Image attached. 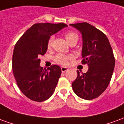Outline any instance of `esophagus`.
I'll return each instance as SVG.
<instances>
[{
  "instance_id": "esophagus-1",
  "label": "esophagus",
  "mask_w": 124,
  "mask_h": 124,
  "mask_svg": "<svg viewBox=\"0 0 124 124\" xmlns=\"http://www.w3.org/2000/svg\"><path fill=\"white\" fill-rule=\"evenodd\" d=\"M61 71L62 72H65L66 71L68 70V68H67L65 67H61Z\"/></svg>"
}]
</instances>
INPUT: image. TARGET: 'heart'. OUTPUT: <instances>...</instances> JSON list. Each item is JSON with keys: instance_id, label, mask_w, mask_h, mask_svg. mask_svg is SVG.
<instances>
[{"instance_id": "b5f03b06", "label": "heart", "mask_w": 124, "mask_h": 124, "mask_svg": "<svg viewBox=\"0 0 124 124\" xmlns=\"http://www.w3.org/2000/svg\"><path fill=\"white\" fill-rule=\"evenodd\" d=\"M65 38L66 39L67 42L69 44H70L73 41H78V35L75 32L73 31H69L67 32L65 34ZM53 37L51 36L48 41H47V43H46V46L48 49L51 48L53 45ZM72 59V56L71 55H65L62 53H59L57 54L55 57L54 60L58 64H60L62 65H66L68 63V61L70 59Z\"/></svg>"}]
</instances>
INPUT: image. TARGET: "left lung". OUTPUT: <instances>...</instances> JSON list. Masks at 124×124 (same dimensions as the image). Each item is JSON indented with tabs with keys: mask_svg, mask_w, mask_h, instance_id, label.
<instances>
[{
	"mask_svg": "<svg viewBox=\"0 0 124 124\" xmlns=\"http://www.w3.org/2000/svg\"><path fill=\"white\" fill-rule=\"evenodd\" d=\"M82 35V64H87V73H79L72 83L75 93L82 99L99 97L108 87L115 67V58L106 35L87 23L70 24Z\"/></svg>",
	"mask_w": 124,
	"mask_h": 124,
	"instance_id": "left-lung-1",
	"label": "left lung"
}]
</instances>
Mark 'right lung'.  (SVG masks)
Wrapping results in <instances>:
<instances>
[{"mask_svg": "<svg viewBox=\"0 0 124 124\" xmlns=\"http://www.w3.org/2000/svg\"><path fill=\"white\" fill-rule=\"evenodd\" d=\"M65 23H36L22 35L16 43L13 55V74L18 88L30 100L41 102L55 92L61 74L57 65L43 70L39 57L47 50L51 36L64 27Z\"/></svg>", "mask_w": 124, "mask_h": 124, "instance_id": "add662e5", "label": "right lung"}]
</instances>
